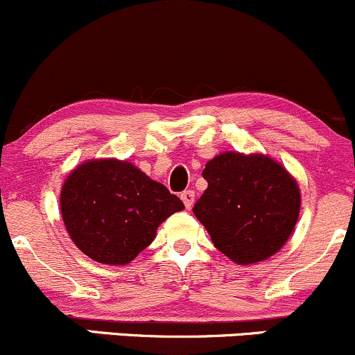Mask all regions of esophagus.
Returning <instances> with one entry per match:
<instances>
[{
  "instance_id": "1",
  "label": "esophagus",
  "mask_w": 355,
  "mask_h": 355,
  "mask_svg": "<svg viewBox=\"0 0 355 355\" xmlns=\"http://www.w3.org/2000/svg\"><path fill=\"white\" fill-rule=\"evenodd\" d=\"M181 200H182V203H184V207L189 209L194 203V191H191V189H189V191H182Z\"/></svg>"
}]
</instances>
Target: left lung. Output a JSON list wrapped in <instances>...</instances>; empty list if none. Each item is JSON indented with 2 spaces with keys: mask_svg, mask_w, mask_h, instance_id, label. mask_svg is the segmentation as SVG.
Wrapping results in <instances>:
<instances>
[{
  "mask_svg": "<svg viewBox=\"0 0 355 355\" xmlns=\"http://www.w3.org/2000/svg\"><path fill=\"white\" fill-rule=\"evenodd\" d=\"M208 188L193 213L220 252L239 266L274 255L298 222L301 193L288 169L264 154L222 152L203 169Z\"/></svg>",
  "mask_w": 355,
  "mask_h": 355,
  "instance_id": "left-lung-1",
  "label": "left lung"
}]
</instances>
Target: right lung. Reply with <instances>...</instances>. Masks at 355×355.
Segmentation results:
<instances>
[{"instance_id": "obj_1", "label": "right lung", "mask_w": 355, "mask_h": 355, "mask_svg": "<svg viewBox=\"0 0 355 355\" xmlns=\"http://www.w3.org/2000/svg\"><path fill=\"white\" fill-rule=\"evenodd\" d=\"M176 194L128 161L91 159L72 169L60 189L66 230L83 254L100 264L125 266L155 239L173 213Z\"/></svg>"}]
</instances>
